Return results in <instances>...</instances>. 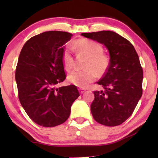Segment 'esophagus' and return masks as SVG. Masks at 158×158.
I'll use <instances>...</instances> for the list:
<instances>
[{"mask_svg": "<svg viewBox=\"0 0 158 158\" xmlns=\"http://www.w3.org/2000/svg\"><path fill=\"white\" fill-rule=\"evenodd\" d=\"M79 92H80V93H81V94H83V93H84L85 91V89H79Z\"/></svg>", "mask_w": 158, "mask_h": 158, "instance_id": "34e87169", "label": "esophagus"}]
</instances>
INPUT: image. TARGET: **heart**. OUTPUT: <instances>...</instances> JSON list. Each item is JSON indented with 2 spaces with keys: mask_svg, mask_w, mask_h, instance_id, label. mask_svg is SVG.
<instances>
[{
  "mask_svg": "<svg viewBox=\"0 0 158 158\" xmlns=\"http://www.w3.org/2000/svg\"><path fill=\"white\" fill-rule=\"evenodd\" d=\"M79 53L88 56L85 68L83 70H74L68 77V81L82 89H85L95 81L99 75H103L109 66V58L103 52V48L98 42L92 40L80 39L75 42ZM63 66L66 70H70L74 65V58L69 47H66L62 55Z\"/></svg>",
  "mask_w": 158,
  "mask_h": 158,
  "instance_id": "heart-1",
  "label": "heart"
}]
</instances>
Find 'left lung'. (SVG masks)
Listing matches in <instances>:
<instances>
[{
	"label": "left lung",
	"mask_w": 158,
	"mask_h": 158,
	"mask_svg": "<svg viewBox=\"0 0 158 158\" xmlns=\"http://www.w3.org/2000/svg\"><path fill=\"white\" fill-rule=\"evenodd\" d=\"M103 44L110 55L109 66L98 82L105 90H95L90 106L93 118L106 126L122 124L132 114L142 95L143 69L133 45L110 31L81 33Z\"/></svg>",
	"instance_id": "obj_1"
}]
</instances>
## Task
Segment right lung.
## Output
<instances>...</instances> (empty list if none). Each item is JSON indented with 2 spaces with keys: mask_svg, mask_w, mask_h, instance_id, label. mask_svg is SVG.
Here are the masks:
<instances>
[{
  "mask_svg": "<svg viewBox=\"0 0 158 158\" xmlns=\"http://www.w3.org/2000/svg\"><path fill=\"white\" fill-rule=\"evenodd\" d=\"M73 34L52 31L32 37L21 49L16 68L20 103L32 121L55 127L67 121L79 96L74 85L56 88L66 78L63 52Z\"/></svg>",
  "mask_w": 158,
  "mask_h": 158,
  "instance_id": "1",
  "label": "right lung"
}]
</instances>
